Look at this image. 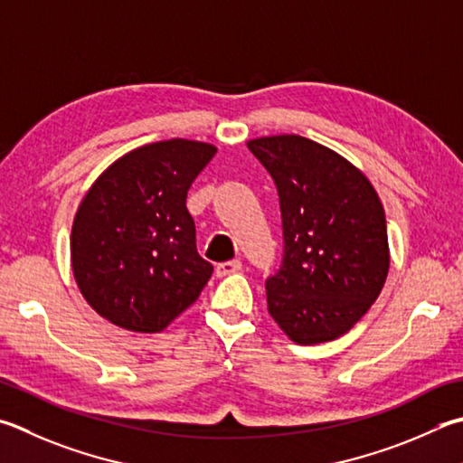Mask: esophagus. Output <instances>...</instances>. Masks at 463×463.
<instances>
[{
  "label": "esophagus",
  "instance_id": "1",
  "mask_svg": "<svg viewBox=\"0 0 463 463\" xmlns=\"http://www.w3.org/2000/svg\"><path fill=\"white\" fill-rule=\"evenodd\" d=\"M241 269H242V263H241L239 259L224 260V263H218V265H216V275H218V277H226V275L239 273Z\"/></svg>",
  "mask_w": 463,
  "mask_h": 463
}]
</instances>
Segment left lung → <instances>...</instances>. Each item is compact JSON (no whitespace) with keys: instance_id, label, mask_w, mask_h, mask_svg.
I'll return each mask as SVG.
<instances>
[{"instance_id":"obj_1","label":"left lung","mask_w":463,"mask_h":463,"mask_svg":"<svg viewBox=\"0 0 463 463\" xmlns=\"http://www.w3.org/2000/svg\"><path fill=\"white\" fill-rule=\"evenodd\" d=\"M279 194L283 259L267 277L269 314L296 344L340 338L389 273L384 210L348 159L301 136L250 139Z\"/></svg>"}]
</instances>
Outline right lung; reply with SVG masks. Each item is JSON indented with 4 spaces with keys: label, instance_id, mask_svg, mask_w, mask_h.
<instances>
[{
    "label": "right lung",
    "instance_id": "add662e5",
    "mask_svg": "<svg viewBox=\"0 0 463 463\" xmlns=\"http://www.w3.org/2000/svg\"><path fill=\"white\" fill-rule=\"evenodd\" d=\"M214 154L203 141H156L117 159L92 184L72 222L71 260L99 316L151 334L198 299L214 267L196 250L186 196Z\"/></svg>",
    "mask_w": 463,
    "mask_h": 463
}]
</instances>
